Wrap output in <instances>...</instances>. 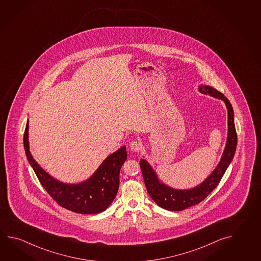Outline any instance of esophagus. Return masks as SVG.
<instances>
[{
    "label": "esophagus",
    "instance_id": "obj_1",
    "mask_svg": "<svg viewBox=\"0 0 261 261\" xmlns=\"http://www.w3.org/2000/svg\"><path fill=\"white\" fill-rule=\"evenodd\" d=\"M129 148L133 151H139L142 148V145L139 140H132L129 144Z\"/></svg>",
    "mask_w": 261,
    "mask_h": 261
}]
</instances>
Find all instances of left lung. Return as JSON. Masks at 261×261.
Here are the masks:
<instances>
[{
    "label": "left lung",
    "instance_id": "obj_1",
    "mask_svg": "<svg viewBox=\"0 0 261 261\" xmlns=\"http://www.w3.org/2000/svg\"><path fill=\"white\" fill-rule=\"evenodd\" d=\"M199 90L203 94H209L210 96L220 98L225 102L228 110L229 124L227 145L221 161L213 173L208 176L201 185L193 188L192 190L186 191L174 190L163 183H160L154 171L152 170V168L147 163V161L144 159L140 160V168L149 196L151 197V199L159 205L160 207L165 208L166 210L181 211L203 201L211 192H213L215 188L218 186V183L221 180L222 176L233 158L236 150L237 133L234 124L233 110L230 102L222 93L218 92L211 86L201 85L199 87Z\"/></svg>",
    "mask_w": 261,
    "mask_h": 261
}]
</instances>
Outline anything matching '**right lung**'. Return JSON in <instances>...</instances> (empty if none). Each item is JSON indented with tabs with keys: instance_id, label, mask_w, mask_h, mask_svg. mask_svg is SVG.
Wrapping results in <instances>:
<instances>
[{
	"instance_id": "right-lung-1",
	"label": "right lung",
	"mask_w": 261,
	"mask_h": 261,
	"mask_svg": "<svg viewBox=\"0 0 261 261\" xmlns=\"http://www.w3.org/2000/svg\"><path fill=\"white\" fill-rule=\"evenodd\" d=\"M29 121L24 132V149L28 161L48 194L60 206L79 214H97L111 205L119 189V174L126 161V147L110 155L88 180L68 185L54 179L33 160L29 149Z\"/></svg>"
}]
</instances>
